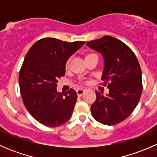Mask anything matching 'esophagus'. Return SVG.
<instances>
[{
	"mask_svg": "<svg viewBox=\"0 0 157 157\" xmlns=\"http://www.w3.org/2000/svg\"><path fill=\"white\" fill-rule=\"evenodd\" d=\"M84 92H85V90H83V89H78V90H77V95H78V96H81L83 94Z\"/></svg>",
	"mask_w": 157,
	"mask_h": 157,
	"instance_id": "34e87169",
	"label": "esophagus"
}]
</instances>
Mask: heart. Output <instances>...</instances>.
<instances>
[{
	"label": "heart",
	"instance_id": "obj_1",
	"mask_svg": "<svg viewBox=\"0 0 157 157\" xmlns=\"http://www.w3.org/2000/svg\"><path fill=\"white\" fill-rule=\"evenodd\" d=\"M95 55H95V54H93V53L87 54V55H86V57H85V59H86V58H90V57H92V56H95ZM69 66H70V60L68 59L65 63V69L66 70L68 69Z\"/></svg>",
	"mask_w": 157,
	"mask_h": 157
}]
</instances>
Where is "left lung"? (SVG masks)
Returning a JSON list of instances; mask_svg holds the SVG:
<instances>
[{
	"instance_id": "8db88e82",
	"label": "left lung",
	"mask_w": 157,
	"mask_h": 157,
	"mask_svg": "<svg viewBox=\"0 0 157 157\" xmlns=\"http://www.w3.org/2000/svg\"><path fill=\"white\" fill-rule=\"evenodd\" d=\"M86 45L102 54V84L109 90L106 96L96 92L92 115L102 124L115 125L129 117L140 100L143 89L140 64L133 51L112 36L87 42Z\"/></svg>"
}]
</instances>
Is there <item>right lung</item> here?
<instances>
[{
    "label": "right lung",
    "instance_id": "1",
    "mask_svg": "<svg viewBox=\"0 0 157 157\" xmlns=\"http://www.w3.org/2000/svg\"><path fill=\"white\" fill-rule=\"evenodd\" d=\"M85 42H67L44 38L26 54L19 75L23 103L30 115L47 127H58L71 119L77 94L73 89L58 93V80L65 74V63Z\"/></svg>",
    "mask_w": 157,
    "mask_h": 157
}]
</instances>
